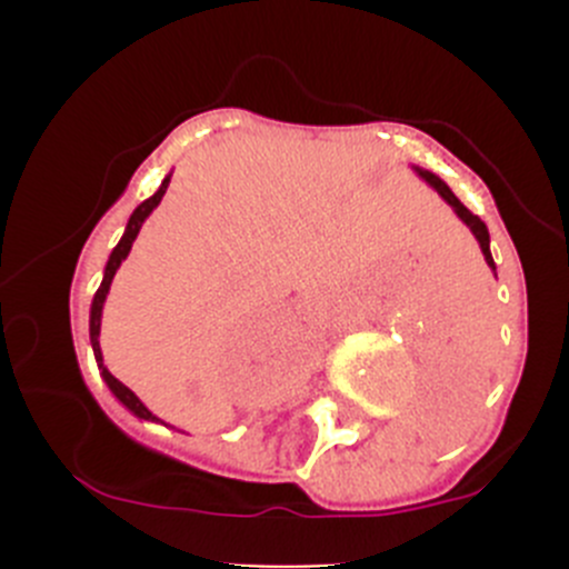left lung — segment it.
Here are the masks:
<instances>
[{
	"label": "left lung",
	"mask_w": 569,
	"mask_h": 569,
	"mask_svg": "<svg viewBox=\"0 0 569 569\" xmlns=\"http://www.w3.org/2000/svg\"><path fill=\"white\" fill-rule=\"evenodd\" d=\"M416 170H418V176H421L423 181L429 183V187H435V189H438V194H440V198H443L446 203H449L451 209L457 211V217H460V220L465 222V226H468L470 231H473V237L479 239V248H481V252H485V261H487V267H490L492 272H496V261H492V256H490V233H487V226H485V222H481L479 217H476V214H470V211L465 209V206L460 203V198H457V194L451 192V189H449V183H446V181H440V178L435 176V173H429V170H421V168H416Z\"/></svg>",
	"instance_id": "1"
}]
</instances>
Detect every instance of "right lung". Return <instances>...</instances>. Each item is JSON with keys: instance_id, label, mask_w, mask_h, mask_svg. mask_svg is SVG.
Masks as SVG:
<instances>
[{"instance_id": "right-lung-1", "label": "right lung", "mask_w": 569, "mask_h": 569, "mask_svg": "<svg viewBox=\"0 0 569 569\" xmlns=\"http://www.w3.org/2000/svg\"><path fill=\"white\" fill-rule=\"evenodd\" d=\"M168 183H170V176H164L162 187H159L157 192L151 194V198L142 200V203L137 206L134 211H131L129 226H126V231H123V237H120L118 248L109 252V261H107V267H104V280H101L99 291H96V297H93V306H90V343H93V355H96V360H99L101 377H104V382L109 386V391L114 393V399H118L123 407H129V410L134 412L137 418H146V421H157V416H153V412L148 410V407L142 405V401L137 399V396L131 393L129 388H126L123 382L118 380V377H112L104 369V358H101V347H99V332H101V311H104V300H107V295H109V286H112L114 272H118L120 261H123V258L129 256L131 244H134V239H137V233H140V228H142V222H146V217L151 214L153 209H157L159 200H162V194L168 192Z\"/></svg>"}]
</instances>
